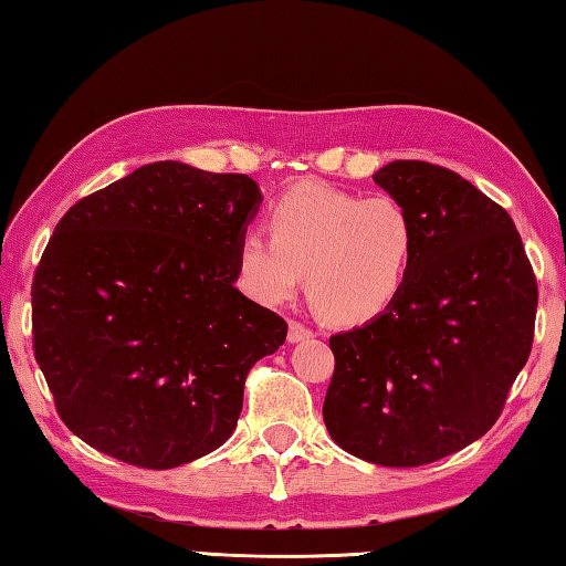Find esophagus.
<instances>
[{"label": "esophagus", "instance_id": "obj_1", "mask_svg": "<svg viewBox=\"0 0 566 566\" xmlns=\"http://www.w3.org/2000/svg\"><path fill=\"white\" fill-rule=\"evenodd\" d=\"M310 337H314V332L310 327H304V324L296 322V319L290 322V342H302V339H310Z\"/></svg>", "mask_w": 566, "mask_h": 566}]
</instances>
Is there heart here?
Listing matches in <instances>:
<instances>
[{"mask_svg": "<svg viewBox=\"0 0 566 566\" xmlns=\"http://www.w3.org/2000/svg\"><path fill=\"white\" fill-rule=\"evenodd\" d=\"M270 232L249 229L239 237L237 266L249 292L282 304L306 274L314 306L339 324L389 312L407 290L417 256L415 219L399 199L314 181L276 199Z\"/></svg>", "mask_w": 566, "mask_h": 566, "instance_id": "heart-1", "label": "heart"}]
</instances>
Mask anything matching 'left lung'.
I'll return each instance as SVG.
<instances>
[{"label":"left lung","mask_w":566,"mask_h":566,"mask_svg":"<svg viewBox=\"0 0 566 566\" xmlns=\"http://www.w3.org/2000/svg\"><path fill=\"white\" fill-rule=\"evenodd\" d=\"M415 219L417 256L389 312L334 334L324 424L344 452L421 467L486 434L530 359L536 280L512 217L452 169L375 175Z\"/></svg>","instance_id":"8db88e82"}]
</instances>
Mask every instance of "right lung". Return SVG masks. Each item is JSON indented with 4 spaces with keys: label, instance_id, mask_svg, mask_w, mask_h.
Here are the masks:
<instances>
[{
    "label": "right lung",
    "instance_id": "1",
    "mask_svg": "<svg viewBox=\"0 0 566 566\" xmlns=\"http://www.w3.org/2000/svg\"><path fill=\"white\" fill-rule=\"evenodd\" d=\"M260 205L247 175L155 161L60 219L34 272L32 342L82 442L171 469L232 437L249 369L286 339L234 286Z\"/></svg>",
    "mask_w": 566,
    "mask_h": 566
}]
</instances>
